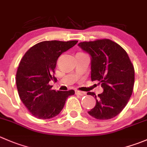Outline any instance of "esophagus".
<instances>
[{
	"instance_id": "obj_1",
	"label": "esophagus",
	"mask_w": 147,
	"mask_h": 147,
	"mask_svg": "<svg viewBox=\"0 0 147 147\" xmlns=\"http://www.w3.org/2000/svg\"><path fill=\"white\" fill-rule=\"evenodd\" d=\"M75 93H76L77 95H86V93H85V92H82V91H79V90H76V91H75Z\"/></svg>"
}]
</instances>
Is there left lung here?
<instances>
[{
  "mask_svg": "<svg viewBox=\"0 0 147 147\" xmlns=\"http://www.w3.org/2000/svg\"><path fill=\"white\" fill-rule=\"evenodd\" d=\"M78 46L90 56L91 80L101 83L103 92L95 97L96 104L88 111L99 120L119 115L129 102L134 85V68L126 51L109 39L84 42Z\"/></svg>",
  "mask_w": 147,
  "mask_h": 147,
  "instance_id": "left-lung-1",
  "label": "left lung"
}]
</instances>
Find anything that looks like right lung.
Segmentation results:
<instances>
[{"mask_svg":"<svg viewBox=\"0 0 147 147\" xmlns=\"http://www.w3.org/2000/svg\"><path fill=\"white\" fill-rule=\"evenodd\" d=\"M78 41H45L30 48L20 62L16 87L20 99L36 118L49 119L57 116L73 90L56 91L49 85L54 76L58 57Z\"/></svg>","mask_w":147,"mask_h":147,"instance_id":"right-lung-1","label":"right lung"}]
</instances>
